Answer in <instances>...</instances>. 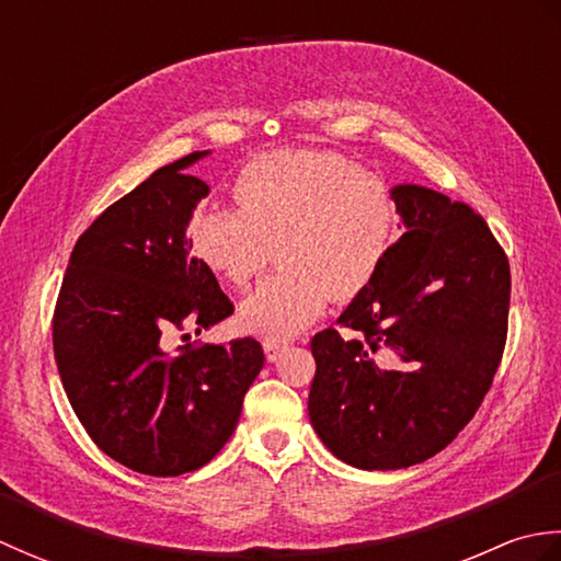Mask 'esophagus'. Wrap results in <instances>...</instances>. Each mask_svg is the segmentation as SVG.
<instances>
[{
    "instance_id": "1",
    "label": "esophagus",
    "mask_w": 561,
    "mask_h": 561,
    "mask_svg": "<svg viewBox=\"0 0 561 561\" xmlns=\"http://www.w3.org/2000/svg\"><path fill=\"white\" fill-rule=\"evenodd\" d=\"M262 350H265L267 362H277L279 356H282V352L287 350V344H282L277 340H265V342H262Z\"/></svg>"
}]
</instances>
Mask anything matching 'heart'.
<instances>
[{"label":"heart","instance_id":"b5f03b06","mask_svg":"<svg viewBox=\"0 0 561 561\" xmlns=\"http://www.w3.org/2000/svg\"><path fill=\"white\" fill-rule=\"evenodd\" d=\"M238 209L209 207L190 221V245L221 279L245 289L267 267L282 270L238 311L241 325L289 340L374 282L398 236V205L378 175L335 151H274L233 181Z\"/></svg>","mask_w":561,"mask_h":561}]
</instances>
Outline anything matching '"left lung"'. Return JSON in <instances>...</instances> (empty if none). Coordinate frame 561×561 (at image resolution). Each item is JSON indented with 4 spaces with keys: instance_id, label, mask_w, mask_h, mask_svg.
Listing matches in <instances>:
<instances>
[{
    "instance_id": "1",
    "label": "left lung",
    "mask_w": 561,
    "mask_h": 561,
    "mask_svg": "<svg viewBox=\"0 0 561 561\" xmlns=\"http://www.w3.org/2000/svg\"><path fill=\"white\" fill-rule=\"evenodd\" d=\"M404 233L368 287L311 340L308 416L332 456L400 470L444 450L482 404L502 362L511 270L462 202L396 185Z\"/></svg>"
}]
</instances>
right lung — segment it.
<instances>
[{"instance_id":"obj_1","label":"right lung","mask_w":561,"mask_h":561,"mask_svg":"<svg viewBox=\"0 0 561 561\" xmlns=\"http://www.w3.org/2000/svg\"><path fill=\"white\" fill-rule=\"evenodd\" d=\"M207 153L153 171L79 236L53 316L71 410L105 456L153 478L217 456L265 364L253 337L165 350L173 328L199 335L233 313L187 238L209 185L185 169Z\"/></svg>"}]
</instances>
